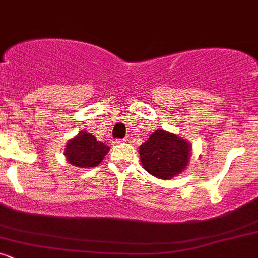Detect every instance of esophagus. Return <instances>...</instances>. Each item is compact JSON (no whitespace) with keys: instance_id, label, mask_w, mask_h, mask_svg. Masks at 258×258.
Segmentation results:
<instances>
[{"instance_id":"1","label":"esophagus","mask_w":258,"mask_h":258,"mask_svg":"<svg viewBox=\"0 0 258 258\" xmlns=\"http://www.w3.org/2000/svg\"><path fill=\"white\" fill-rule=\"evenodd\" d=\"M121 142H123V139H120V138H116V139H114V141H112V143L114 144H120Z\"/></svg>"}]
</instances>
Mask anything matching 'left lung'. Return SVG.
I'll return each mask as SVG.
<instances>
[{
  "label": "left lung",
  "instance_id": "8db88e82",
  "mask_svg": "<svg viewBox=\"0 0 258 258\" xmlns=\"http://www.w3.org/2000/svg\"><path fill=\"white\" fill-rule=\"evenodd\" d=\"M144 170L160 179H170L184 170L190 146L183 138L164 130H156L139 147Z\"/></svg>",
  "mask_w": 258,
  "mask_h": 258
}]
</instances>
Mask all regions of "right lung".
<instances>
[{"mask_svg":"<svg viewBox=\"0 0 258 258\" xmlns=\"http://www.w3.org/2000/svg\"><path fill=\"white\" fill-rule=\"evenodd\" d=\"M109 152V147L98 142L93 135L80 132L70 139L65 150L68 161L76 167H96Z\"/></svg>","mask_w":258,"mask_h":258,"instance_id":"1","label":"right lung"}]
</instances>
